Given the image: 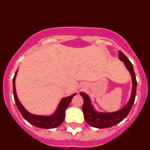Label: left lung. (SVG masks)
I'll return each instance as SVG.
<instances>
[{"label":"left lung","instance_id":"1","mask_svg":"<svg viewBox=\"0 0 150 150\" xmlns=\"http://www.w3.org/2000/svg\"><path fill=\"white\" fill-rule=\"evenodd\" d=\"M120 59L122 62L125 67L129 71L132 80V88L131 96L127 103L122 109L119 110L115 112H99L95 110L93 104H91V100L90 97L85 92H80V95L83 98V105L82 110H83L84 119L90 126L97 128H107L114 126L119 124L120 122L122 121L124 119L127 117L132 109V105L134 102L135 96H136V89H137V80L135 76L134 71L133 69V65L124 54L120 51Z\"/></svg>","mask_w":150,"mask_h":150}]
</instances>
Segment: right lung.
Returning <instances> with one entry per match:
<instances>
[{"label": "right lung", "mask_w": 150, "mask_h": 150, "mask_svg": "<svg viewBox=\"0 0 150 150\" xmlns=\"http://www.w3.org/2000/svg\"><path fill=\"white\" fill-rule=\"evenodd\" d=\"M18 70L15 74V76L13 79V95H14V99L16 104L18 110L21 112V114L24 117V119L26 121L28 122L30 124L33 125L34 126L38 127L40 128H46V129H51V128H55L59 127V125L62 124L64 122V117H65V111L67 107L71 103V100L76 93H74L71 95V96H67L61 100L59 102V105L57 107L55 112L51 115L49 116H43V115H35L33 113H30V112L23 107L21 102L19 101L16 94V77Z\"/></svg>", "instance_id": "1"}]
</instances>
